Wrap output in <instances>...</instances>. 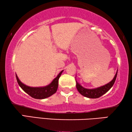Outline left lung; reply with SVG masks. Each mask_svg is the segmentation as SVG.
<instances>
[{"mask_svg": "<svg viewBox=\"0 0 132 132\" xmlns=\"http://www.w3.org/2000/svg\"><path fill=\"white\" fill-rule=\"evenodd\" d=\"M118 71L115 76L114 78L112 80L111 82H108V84L104 85L103 86L94 89H87L85 88L76 81V88L79 92L84 97H87L89 98H99L105 94L107 91L110 90L111 88L113 86V84L115 81V80L117 79Z\"/></svg>", "mask_w": 132, "mask_h": 132, "instance_id": "1", "label": "left lung"}]
</instances>
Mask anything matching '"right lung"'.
Listing matches in <instances>:
<instances>
[{"label":"right lung","mask_w":132,"mask_h":132,"mask_svg":"<svg viewBox=\"0 0 132 132\" xmlns=\"http://www.w3.org/2000/svg\"><path fill=\"white\" fill-rule=\"evenodd\" d=\"M62 72H63V70L60 72L59 74L57 75V76L53 80L50 84L45 87H28L22 83L20 81L17 76H16V79L18 84L26 93H27L31 97L35 98V99H44V98L50 97V96L56 92L58 87V80H59V77L61 76Z\"/></svg>","instance_id":"obj_1"}]
</instances>
